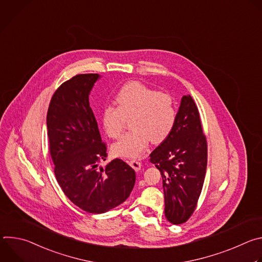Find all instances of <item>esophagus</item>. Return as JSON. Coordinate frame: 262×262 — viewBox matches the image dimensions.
<instances>
[{
  "label": "esophagus",
  "instance_id": "1",
  "mask_svg": "<svg viewBox=\"0 0 262 262\" xmlns=\"http://www.w3.org/2000/svg\"><path fill=\"white\" fill-rule=\"evenodd\" d=\"M129 165H130V167H132L135 171L141 170V167H142V164H141L139 161H136V160H132V161L129 162Z\"/></svg>",
  "mask_w": 262,
  "mask_h": 262
}]
</instances>
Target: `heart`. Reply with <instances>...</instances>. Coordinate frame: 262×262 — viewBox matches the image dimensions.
I'll return each instance as SVG.
<instances>
[{
    "label": "heart",
    "instance_id": "b5f03b06",
    "mask_svg": "<svg viewBox=\"0 0 262 262\" xmlns=\"http://www.w3.org/2000/svg\"><path fill=\"white\" fill-rule=\"evenodd\" d=\"M117 107L106 105L102 111V125L105 134L119 138L126 119L133 128L116 142L112 150L123 158H138L148 146L165 141L175 125L176 106L172 97L148 88L138 82L125 84L116 95Z\"/></svg>",
    "mask_w": 262,
    "mask_h": 262
}]
</instances>
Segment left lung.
<instances>
[{
	"label": "left lung",
	"instance_id": "8db88e82",
	"mask_svg": "<svg viewBox=\"0 0 262 262\" xmlns=\"http://www.w3.org/2000/svg\"><path fill=\"white\" fill-rule=\"evenodd\" d=\"M160 170L165 195V215L178 225L188 221L197 205L207 166V145L199 111L184 95L169 137L150 154Z\"/></svg>",
	"mask_w": 262,
	"mask_h": 262
}]
</instances>
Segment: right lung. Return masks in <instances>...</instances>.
Returning <instances> with one entry per match:
<instances>
[{
    "label": "right lung",
    "mask_w": 262,
    "mask_h": 262,
    "mask_svg": "<svg viewBox=\"0 0 262 262\" xmlns=\"http://www.w3.org/2000/svg\"><path fill=\"white\" fill-rule=\"evenodd\" d=\"M101 77L78 74L54 93L47 115L50 152L56 179L68 199L90 213H103L130 195L136 173L122 160L105 161L106 147L89 103V95Z\"/></svg>",
    "instance_id": "right-lung-1"
}]
</instances>
